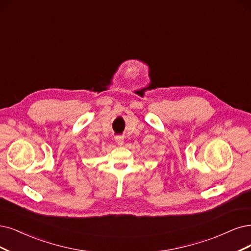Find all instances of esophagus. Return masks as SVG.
Instances as JSON below:
<instances>
[{
    "label": "esophagus",
    "instance_id": "obj_1",
    "mask_svg": "<svg viewBox=\"0 0 251 251\" xmlns=\"http://www.w3.org/2000/svg\"><path fill=\"white\" fill-rule=\"evenodd\" d=\"M116 143L118 144V145H122L123 143H124V138H123V136H120V135H118V136H116Z\"/></svg>",
    "mask_w": 251,
    "mask_h": 251
}]
</instances>
